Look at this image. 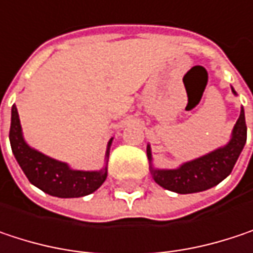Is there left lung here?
Returning <instances> with one entry per match:
<instances>
[{"mask_svg":"<svg viewBox=\"0 0 253 253\" xmlns=\"http://www.w3.org/2000/svg\"><path fill=\"white\" fill-rule=\"evenodd\" d=\"M233 93L236 90L231 87ZM246 122L245 110H240V116L231 131L227 145L202 155L196 160L183 163L174 170H161L152 166L151 146H146V155L149 160V170L155 183L161 187L176 193H196L211 189L221 183L231 173L243 146L246 143Z\"/></svg>","mask_w":253,"mask_h":253,"instance_id":"1","label":"left lung"}]
</instances>
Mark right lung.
I'll list each match as a JSON object with an SVG mask.
<instances>
[{
  "instance_id": "1",
  "label": "right lung",
  "mask_w": 253,
  "mask_h": 253,
  "mask_svg": "<svg viewBox=\"0 0 253 253\" xmlns=\"http://www.w3.org/2000/svg\"><path fill=\"white\" fill-rule=\"evenodd\" d=\"M113 137L108 142L105 160L110 155ZM10 143L13 154L29 181L42 192L57 198H80L95 192L107 178V164L98 171L73 170L67 163L54 160L26 143L16 105L11 108Z\"/></svg>"
}]
</instances>
